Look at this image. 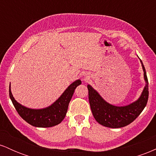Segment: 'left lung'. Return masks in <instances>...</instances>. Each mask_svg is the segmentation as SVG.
Listing matches in <instances>:
<instances>
[{
	"label": "left lung",
	"instance_id": "8db88e82",
	"mask_svg": "<svg viewBox=\"0 0 156 156\" xmlns=\"http://www.w3.org/2000/svg\"><path fill=\"white\" fill-rule=\"evenodd\" d=\"M141 63L144 70L146 86L140 98L131 104L126 106H114L109 104L100 96V94L90 85L87 86L91 110L94 119L98 123L108 128H122L135 120L142 112L147 103L149 90L145 68L141 61Z\"/></svg>",
	"mask_w": 156,
	"mask_h": 156
}]
</instances>
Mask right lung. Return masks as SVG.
I'll list each match as a JSON object with an SVG mask.
<instances>
[{
	"label": "right lung",
	"mask_w": 156,
	"mask_h": 156,
	"mask_svg": "<svg viewBox=\"0 0 156 156\" xmlns=\"http://www.w3.org/2000/svg\"><path fill=\"white\" fill-rule=\"evenodd\" d=\"M80 83V80L73 82L53 104L42 109L28 108L20 104L12 95L10 87L9 97L19 115L28 124L38 128H50L59 124L65 117L75 89Z\"/></svg>",
	"instance_id": "obj_1"
}]
</instances>
